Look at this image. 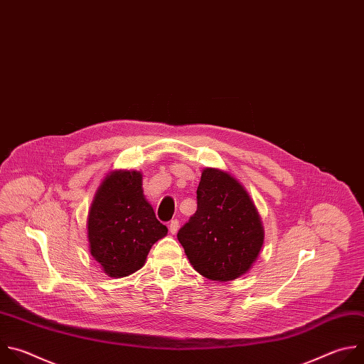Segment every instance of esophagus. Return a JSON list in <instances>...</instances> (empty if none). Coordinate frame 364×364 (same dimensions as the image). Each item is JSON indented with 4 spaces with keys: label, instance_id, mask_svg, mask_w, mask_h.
Returning a JSON list of instances; mask_svg holds the SVG:
<instances>
[{
    "label": "esophagus",
    "instance_id": "obj_1",
    "mask_svg": "<svg viewBox=\"0 0 364 364\" xmlns=\"http://www.w3.org/2000/svg\"><path fill=\"white\" fill-rule=\"evenodd\" d=\"M178 230H179V221H178V220H172V221L169 223V232H171V234H176Z\"/></svg>",
    "mask_w": 364,
    "mask_h": 364
}]
</instances>
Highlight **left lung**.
I'll return each mask as SVG.
<instances>
[{
  "instance_id": "obj_1",
  "label": "left lung",
  "mask_w": 364,
  "mask_h": 364,
  "mask_svg": "<svg viewBox=\"0 0 364 364\" xmlns=\"http://www.w3.org/2000/svg\"><path fill=\"white\" fill-rule=\"evenodd\" d=\"M196 199V212L178 232L189 262L213 281L244 275L264 244L261 218L248 192L230 173L206 168Z\"/></svg>"
}]
</instances>
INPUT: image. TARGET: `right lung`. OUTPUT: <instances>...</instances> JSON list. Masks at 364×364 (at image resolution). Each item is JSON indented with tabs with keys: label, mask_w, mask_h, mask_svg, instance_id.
<instances>
[{
	"label": "right lung",
	"mask_w": 364,
	"mask_h": 364,
	"mask_svg": "<svg viewBox=\"0 0 364 364\" xmlns=\"http://www.w3.org/2000/svg\"><path fill=\"white\" fill-rule=\"evenodd\" d=\"M168 234L143 195L141 173L114 171L105 178L87 216L90 254L114 278L140 269L152 245Z\"/></svg>",
	"instance_id": "obj_1"
}]
</instances>
